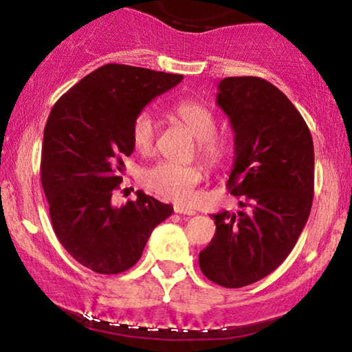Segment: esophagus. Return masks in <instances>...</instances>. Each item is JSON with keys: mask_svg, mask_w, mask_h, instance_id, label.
<instances>
[{"mask_svg": "<svg viewBox=\"0 0 352 352\" xmlns=\"http://www.w3.org/2000/svg\"><path fill=\"white\" fill-rule=\"evenodd\" d=\"M174 211L177 214H186V216H194V214H195L192 208H186V206H182V205H175Z\"/></svg>", "mask_w": 352, "mask_h": 352, "instance_id": "esophagus-1", "label": "esophagus"}]
</instances>
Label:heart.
<instances>
[{
  "label": "heart",
  "mask_w": 352,
  "mask_h": 352,
  "mask_svg": "<svg viewBox=\"0 0 352 352\" xmlns=\"http://www.w3.org/2000/svg\"><path fill=\"white\" fill-rule=\"evenodd\" d=\"M172 116L186 126L197 138V152L204 162L217 166L228 155L230 142L226 136L216 132L217 122L214 113L205 104L194 99L180 100L172 107ZM158 136L157 119L151 111H141L133 119L130 140L141 155H151ZM201 182V168L199 164L158 163L142 174L144 186L164 200L175 204H188L194 195V188Z\"/></svg>",
  "instance_id": "1"
}]
</instances>
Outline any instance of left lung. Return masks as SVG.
<instances>
[{
  "label": "left lung",
  "instance_id": "left-lung-1",
  "mask_svg": "<svg viewBox=\"0 0 352 352\" xmlns=\"http://www.w3.org/2000/svg\"><path fill=\"white\" fill-rule=\"evenodd\" d=\"M217 105L234 130L230 192L237 214H212L216 234L199 254L210 281L237 289L278 269L294 250L314 199V142L287 96L261 77H226Z\"/></svg>",
  "mask_w": 352,
  "mask_h": 352
}]
</instances>
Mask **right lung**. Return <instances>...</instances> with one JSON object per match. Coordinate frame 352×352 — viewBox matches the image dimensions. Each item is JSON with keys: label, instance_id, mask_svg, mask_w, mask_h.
Instances as JSON below:
<instances>
[{"label": "right lung", "instance_id": "right-lung-1", "mask_svg": "<svg viewBox=\"0 0 352 352\" xmlns=\"http://www.w3.org/2000/svg\"><path fill=\"white\" fill-rule=\"evenodd\" d=\"M182 74L109 63L83 77L52 107L45 126L40 177L57 239L73 258L100 275L140 261L157 225L174 208L138 190L115 206L124 162L133 152V119Z\"/></svg>", "mask_w": 352, "mask_h": 352}]
</instances>
